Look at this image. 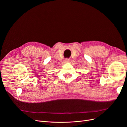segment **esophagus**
<instances>
[{
    "label": "esophagus",
    "instance_id": "1",
    "mask_svg": "<svg viewBox=\"0 0 127 127\" xmlns=\"http://www.w3.org/2000/svg\"><path fill=\"white\" fill-rule=\"evenodd\" d=\"M64 61H65V62L68 63V62H69V61H70V59H66Z\"/></svg>",
    "mask_w": 127,
    "mask_h": 127
}]
</instances>
